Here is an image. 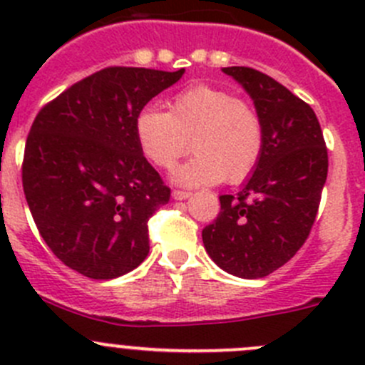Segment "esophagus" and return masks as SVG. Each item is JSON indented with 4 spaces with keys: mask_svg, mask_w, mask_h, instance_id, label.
Listing matches in <instances>:
<instances>
[{
    "mask_svg": "<svg viewBox=\"0 0 365 365\" xmlns=\"http://www.w3.org/2000/svg\"><path fill=\"white\" fill-rule=\"evenodd\" d=\"M173 197L182 201V200H187V197H190V192L189 190H173Z\"/></svg>",
    "mask_w": 365,
    "mask_h": 365,
    "instance_id": "obj_1",
    "label": "esophagus"
}]
</instances>
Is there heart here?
<instances>
[{
	"mask_svg": "<svg viewBox=\"0 0 365 365\" xmlns=\"http://www.w3.org/2000/svg\"><path fill=\"white\" fill-rule=\"evenodd\" d=\"M135 138L150 162L171 169L192 148L196 155L175 171L182 185L240 183L254 171L264 145L263 121L247 102L226 90L192 86L169 102V111L145 108L135 118Z\"/></svg>",
	"mask_w": 365,
	"mask_h": 365,
	"instance_id": "1",
	"label": "heart"
}]
</instances>
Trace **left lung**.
<instances>
[{
    "label": "left lung",
    "instance_id": "1",
    "mask_svg": "<svg viewBox=\"0 0 365 365\" xmlns=\"http://www.w3.org/2000/svg\"><path fill=\"white\" fill-rule=\"evenodd\" d=\"M263 121L264 145L251 178L220 196V212L203 230L217 267L242 279L267 277L307 240L329 173L322 127L311 106L267 73L226 67Z\"/></svg>",
    "mask_w": 365,
    "mask_h": 365
}]
</instances>
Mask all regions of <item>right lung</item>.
<instances>
[{
    "label": "right lung",
    "instance_id": "1",
    "mask_svg": "<svg viewBox=\"0 0 365 365\" xmlns=\"http://www.w3.org/2000/svg\"><path fill=\"white\" fill-rule=\"evenodd\" d=\"M183 72L104 68L36 114L24 148L26 201L43 242L72 270L114 279L148 256V219L171 190L143 155L135 118Z\"/></svg>",
    "mask_w": 365,
    "mask_h": 365
}]
</instances>
